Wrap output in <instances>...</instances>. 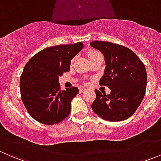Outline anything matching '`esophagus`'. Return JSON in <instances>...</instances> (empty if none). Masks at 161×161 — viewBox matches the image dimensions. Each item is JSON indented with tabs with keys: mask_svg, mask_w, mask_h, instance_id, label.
I'll use <instances>...</instances> for the list:
<instances>
[{
	"mask_svg": "<svg viewBox=\"0 0 161 161\" xmlns=\"http://www.w3.org/2000/svg\"><path fill=\"white\" fill-rule=\"evenodd\" d=\"M85 90H86V89L83 88V87H81V88H79V92H84Z\"/></svg>",
	"mask_w": 161,
	"mask_h": 161,
	"instance_id": "obj_1",
	"label": "esophagus"
}]
</instances>
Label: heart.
I'll return each mask as SVG.
<instances>
[{
    "mask_svg": "<svg viewBox=\"0 0 161 161\" xmlns=\"http://www.w3.org/2000/svg\"><path fill=\"white\" fill-rule=\"evenodd\" d=\"M99 54H100V53L95 50H90L87 52V56H88L89 60H90V59H92V58H95V57L98 56Z\"/></svg>",
    "mask_w": 161,
    "mask_h": 161,
    "instance_id": "obj_1",
    "label": "heart"
}]
</instances>
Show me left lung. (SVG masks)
<instances>
[{
    "label": "left lung",
    "instance_id": "1",
    "mask_svg": "<svg viewBox=\"0 0 161 161\" xmlns=\"http://www.w3.org/2000/svg\"><path fill=\"white\" fill-rule=\"evenodd\" d=\"M90 46L103 54L106 67L100 86L111 89L106 95L96 90L92 111L108 121H124L136 112L143 100L147 84L145 65L137 55L121 45L92 41Z\"/></svg>",
    "mask_w": 161,
    "mask_h": 161
}]
</instances>
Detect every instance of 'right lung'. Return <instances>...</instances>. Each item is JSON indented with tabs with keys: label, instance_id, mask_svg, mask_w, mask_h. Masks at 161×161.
<instances>
[{
	"label": "right lung",
	"instance_id": "right-lung-1",
	"mask_svg": "<svg viewBox=\"0 0 161 161\" xmlns=\"http://www.w3.org/2000/svg\"><path fill=\"white\" fill-rule=\"evenodd\" d=\"M82 47V42L50 47L26 63L20 77L21 98L36 121L58 124L69 115L71 100L79 93V89L61 90L59 77L70 70L71 61Z\"/></svg>",
	"mask_w": 161,
	"mask_h": 161
}]
</instances>
